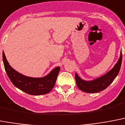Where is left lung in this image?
<instances>
[{"label":"left lung","mask_w":125,"mask_h":125,"mask_svg":"<svg viewBox=\"0 0 125 125\" xmlns=\"http://www.w3.org/2000/svg\"><path fill=\"white\" fill-rule=\"evenodd\" d=\"M121 62L122 52H121L120 57L118 61L117 62L115 65L111 70L103 76L90 81H86L81 79L78 76V75L75 73V77L77 87L83 92L86 93H97L105 90L113 82L119 72Z\"/></svg>","instance_id":"obj_1"}]
</instances>
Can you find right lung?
Instances as JSON below:
<instances>
[{"mask_svg": "<svg viewBox=\"0 0 125 125\" xmlns=\"http://www.w3.org/2000/svg\"><path fill=\"white\" fill-rule=\"evenodd\" d=\"M3 62L5 70L11 83L21 90L30 95H40L48 94L54 87L60 67L54 68L46 76L41 78H34L23 75L12 68L7 61L4 52Z\"/></svg>", "mask_w": 125, "mask_h": 125, "instance_id": "1", "label": "right lung"}]
</instances>
